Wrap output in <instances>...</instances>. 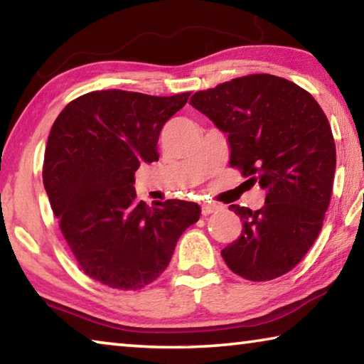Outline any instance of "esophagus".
I'll return each instance as SVG.
<instances>
[{"label": "esophagus", "instance_id": "obj_1", "mask_svg": "<svg viewBox=\"0 0 364 364\" xmlns=\"http://www.w3.org/2000/svg\"><path fill=\"white\" fill-rule=\"evenodd\" d=\"M220 208V205L218 204H215V202H204V204H202V215H210V213H213V212H217Z\"/></svg>", "mask_w": 364, "mask_h": 364}]
</instances>
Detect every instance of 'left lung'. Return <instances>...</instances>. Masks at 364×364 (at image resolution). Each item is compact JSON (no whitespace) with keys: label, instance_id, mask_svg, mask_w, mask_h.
<instances>
[{"label":"left lung","instance_id":"1","mask_svg":"<svg viewBox=\"0 0 364 364\" xmlns=\"http://www.w3.org/2000/svg\"><path fill=\"white\" fill-rule=\"evenodd\" d=\"M189 104L228 134L231 167L267 193L258 210L230 207L242 231L221 257L249 281L287 273L315 242L331 200L336 144L323 109L299 85L268 73L197 91Z\"/></svg>","mask_w":364,"mask_h":364}]
</instances>
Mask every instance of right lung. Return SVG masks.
Masks as SVG:
<instances>
[{
    "label": "right lung",
    "instance_id": "1",
    "mask_svg": "<svg viewBox=\"0 0 364 364\" xmlns=\"http://www.w3.org/2000/svg\"><path fill=\"white\" fill-rule=\"evenodd\" d=\"M191 93L168 97L91 91L67 104L49 132L43 184L60 231L90 278L136 291L168 267L200 217L186 200L136 199L134 171L159 160V134Z\"/></svg>",
    "mask_w": 364,
    "mask_h": 364
}]
</instances>
